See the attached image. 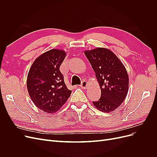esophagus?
<instances>
[{
	"instance_id": "34e87169",
	"label": "esophagus",
	"mask_w": 157,
	"mask_h": 157,
	"mask_svg": "<svg viewBox=\"0 0 157 157\" xmlns=\"http://www.w3.org/2000/svg\"><path fill=\"white\" fill-rule=\"evenodd\" d=\"M80 86L82 88H86L87 86H88V83L86 81H85V80H83V81L81 82V84L80 85Z\"/></svg>"
}]
</instances>
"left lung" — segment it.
I'll use <instances>...</instances> for the list:
<instances>
[{
  "label": "left lung",
  "mask_w": 157,
  "mask_h": 157,
  "mask_svg": "<svg viewBox=\"0 0 157 157\" xmlns=\"http://www.w3.org/2000/svg\"><path fill=\"white\" fill-rule=\"evenodd\" d=\"M84 54L96 73L101 91L100 99L93 101L94 105L103 113L115 111L124 101L128 92L129 77L124 65L107 48L85 50Z\"/></svg>",
  "instance_id": "1"
}]
</instances>
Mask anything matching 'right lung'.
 I'll list each match as a JSON object with an SVG mask.
<instances>
[{"label":"right lung","mask_w":157,"mask_h":157,"mask_svg":"<svg viewBox=\"0 0 157 157\" xmlns=\"http://www.w3.org/2000/svg\"><path fill=\"white\" fill-rule=\"evenodd\" d=\"M66 56L62 50L47 51L35 60L27 78V88L35 105L47 113L59 111L71 96L59 70Z\"/></svg>","instance_id":"add662e5"}]
</instances>
